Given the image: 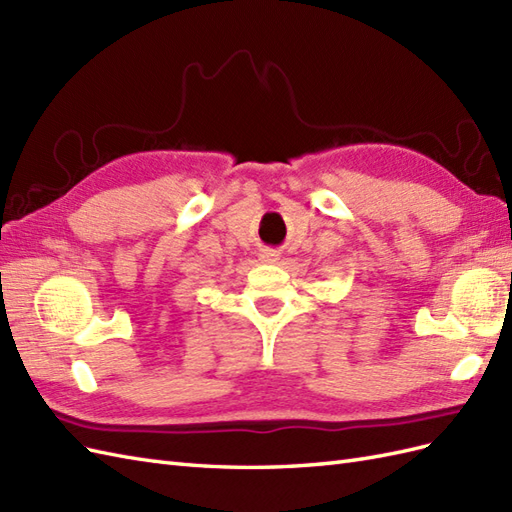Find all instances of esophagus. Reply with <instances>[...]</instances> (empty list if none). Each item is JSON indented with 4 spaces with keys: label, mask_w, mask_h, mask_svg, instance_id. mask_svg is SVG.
<instances>
[{
    "label": "esophagus",
    "mask_w": 512,
    "mask_h": 512,
    "mask_svg": "<svg viewBox=\"0 0 512 512\" xmlns=\"http://www.w3.org/2000/svg\"><path fill=\"white\" fill-rule=\"evenodd\" d=\"M259 259L264 261V264H277V261H279V255L274 253V251H264V253L259 255Z\"/></svg>",
    "instance_id": "1"
}]
</instances>
